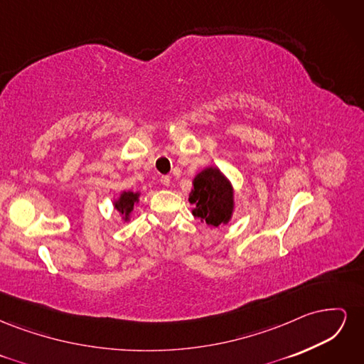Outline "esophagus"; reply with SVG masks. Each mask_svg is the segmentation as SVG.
Here are the masks:
<instances>
[{
  "instance_id": "esophagus-1",
  "label": "esophagus",
  "mask_w": 364,
  "mask_h": 364,
  "mask_svg": "<svg viewBox=\"0 0 364 364\" xmlns=\"http://www.w3.org/2000/svg\"><path fill=\"white\" fill-rule=\"evenodd\" d=\"M161 183H162L164 186H170V183H171L170 176H162V178H161Z\"/></svg>"
}]
</instances>
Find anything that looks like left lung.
I'll list each match as a JSON object with an SVG mask.
<instances>
[{"mask_svg": "<svg viewBox=\"0 0 364 364\" xmlns=\"http://www.w3.org/2000/svg\"><path fill=\"white\" fill-rule=\"evenodd\" d=\"M193 186L188 197L193 215L208 226L226 225L234 213V190L226 176L217 167H208L196 176Z\"/></svg>", "mask_w": 364, "mask_h": 364, "instance_id": "obj_1", "label": "left lung"}]
</instances>
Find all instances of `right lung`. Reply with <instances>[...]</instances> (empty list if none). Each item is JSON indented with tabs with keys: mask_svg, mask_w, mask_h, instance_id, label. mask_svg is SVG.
Wrapping results in <instances>:
<instances>
[{
	"mask_svg": "<svg viewBox=\"0 0 364 364\" xmlns=\"http://www.w3.org/2000/svg\"><path fill=\"white\" fill-rule=\"evenodd\" d=\"M139 200V193L134 191H123L119 194L118 199L114 202V206L117 211L123 215L124 222L130 218V213L134 211V205Z\"/></svg>",
	"mask_w": 364,
	"mask_h": 364,
	"instance_id": "right-lung-1",
	"label": "right lung"
}]
</instances>
